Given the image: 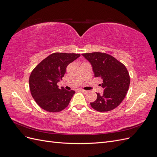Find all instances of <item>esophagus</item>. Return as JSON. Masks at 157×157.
Segmentation results:
<instances>
[{
	"label": "esophagus",
	"mask_w": 157,
	"mask_h": 157,
	"mask_svg": "<svg viewBox=\"0 0 157 157\" xmlns=\"http://www.w3.org/2000/svg\"><path fill=\"white\" fill-rule=\"evenodd\" d=\"M80 91L82 92H83V93H84V94H87V93H88V90H80Z\"/></svg>",
	"instance_id": "1"
}]
</instances>
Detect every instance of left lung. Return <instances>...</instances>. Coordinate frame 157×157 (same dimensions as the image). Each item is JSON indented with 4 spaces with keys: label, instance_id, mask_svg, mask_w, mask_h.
<instances>
[{
    "label": "left lung",
    "instance_id": "left-lung-1",
    "mask_svg": "<svg viewBox=\"0 0 157 157\" xmlns=\"http://www.w3.org/2000/svg\"><path fill=\"white\" fill-rule=\"evenodd\" d=\"M92 66L95 77L103 80L102 95L97 93L96 100L90 103L99 112L111 111L120 105L129 88V73L124 64L112 56L102 52L82 54Z\"/></svg>",
    "mask_w": 157,
    "mask_h": 157
}]
</instances>
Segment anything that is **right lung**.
<instances>
[{
	"label": "right lung",
	"mask_w": 157,
	"mask_h": 157,
	"mask_svg": "<svg viewBox=\"0 0 157 157\" xmlns=\"http://www.w3.org/2000/svg\"><path fill=\"white\" fill-rule=\"evenodd\" d=\"M78 54L56 52L48 56L32 71L29 88L33 99L44 110L57 113L67 107L73 96L74 90H66L57 85L62 80L67 65L77 59Z\"/></svg>",
	"instance_id": "1"
}]
</instances>
